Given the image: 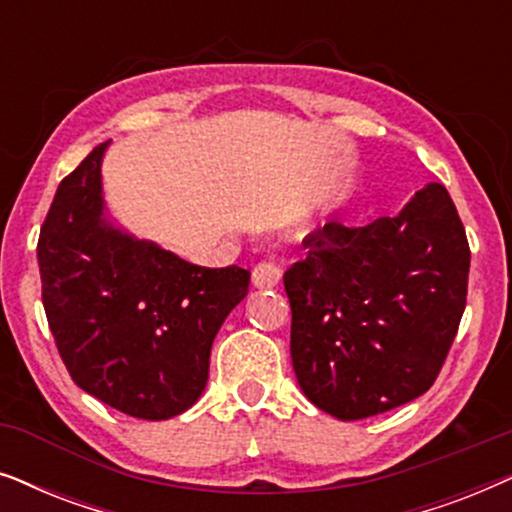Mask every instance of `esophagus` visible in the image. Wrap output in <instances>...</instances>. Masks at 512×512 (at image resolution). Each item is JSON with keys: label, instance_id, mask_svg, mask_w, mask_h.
Segmentation results:
<instances>
[{"label": "esophagus", "instance_id": "obj_1", "mask_svg": "<svg viewBox=\"0 0 512 512\" xmlns=\"http://www.w3.org/2000/svg\"><path fill=\"white\" fill-rule=\"evenodd\" d=\"M279 279H282V265L277 261H261L251 270V282L258 289H272L279 284Z\"/></svg>", "mask_w": 512, "mask_h": 512}]
</instances>
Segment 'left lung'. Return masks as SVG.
<instances>
[{
  "instance_id": "left-lung-1",
  "label": "left lung",
  "mask_w": 512,
  "mask_h": 512,
  "mask_svg": "<svg viewBox=\"0 0 512 512\" xmlns=\"http://www.w3.org/2000/svg\"><path fill=\"white\" fill-rule=\"evenodd\" d=\"M284 272L300 389L328 415L363 419L431 389L466 307V230L445 186L363 228L328 221Z\"/></svg>"
}]
</instances>
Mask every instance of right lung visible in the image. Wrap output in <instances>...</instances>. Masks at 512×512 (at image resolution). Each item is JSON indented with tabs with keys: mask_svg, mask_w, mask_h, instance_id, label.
I'll list each match as a JSON object with an SVG mask.
<instances>
[{
	"mask_svg": "<svg viewBox=\"0 0 512 512\" xmlns=\"http://www.w3.org/2000/svg\"><path fill=\"white\" fill-rule=\"evenodd\" d=\"M107 144L55 191L37 244L41 300L72 380L125 415L158 422L198 401L212 342L251 275L186 263L104 221Z\"/></svg>",
	"mask_w": 512,
	"mask_h": 512,
	"instance_id": "obj_1",
	"label": "right lung"
}]
</instances>
